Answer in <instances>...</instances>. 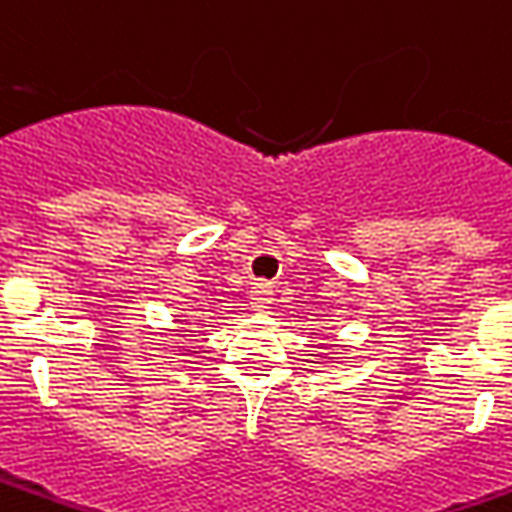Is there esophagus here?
I'll use <instances>...</instances> for the list:
<instances>
[{
    "label": "esophagus",
    "mask_w": 512,
    "mask_h": 512,
    "mask_svg": "<svg viewBox=\"0 0 512 512\" xmlns=\"http://www.w3.org/2000/svg\"><path fill=\"white\" fill-rule=\"evenodd\" d=\"M249 299H252V307H255V310H266V307L274 302V288H271L268 282H255Z\"/></svg>",
    "instance_id": "esophagus-1"
}]
</instances>
